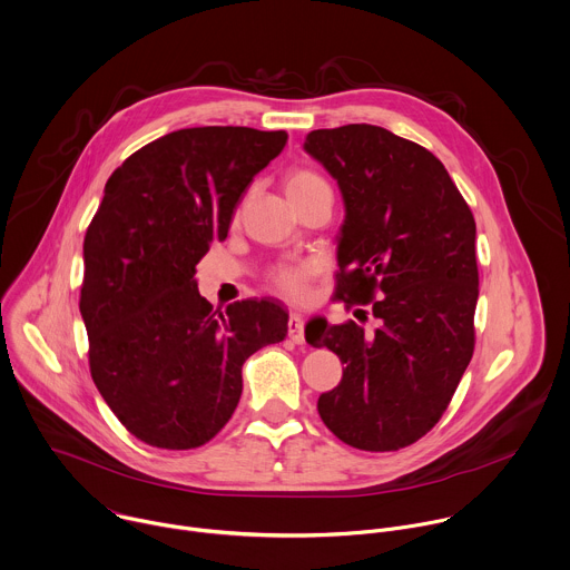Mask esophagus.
I'll return each mask as SVG.
<instances>
[{"mask_svg": "<svg viewBox=\"0 0 570 570\" xmlns=\"http://www.w3.org/2000/svg\"><path fill=\"white\" fill-rule=\"evenodd\" d=\"M288 337L295 344H304V320L299 313H291L288 317Z\"/></svg>", "mask_w": 570, "mask_h": 570, "instance_id": "1", "label": "esophagus"}]
</instances>
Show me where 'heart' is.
Masks as SVG:
<instances>
[{
  "instance_id": "b5f03b06",
  "label": "heart",
  "mask_w": 570,
  "mask_h": 570,
  "mask_svg": "<svg viewBox=\"0 0 570 570\" xmlns=\"http://www.w3.org/2000/svg\"><path fill=\"white\" fill-rule=\"evenodd\" d=\"M326 184L315 170H308V168H295L286 175V195L288 199L311 190V188H317ZM317 275V264L311 262V259H291V262H282L277 264L271 273H268V282L271 286L288 297V299H304L308 288H311V282L313 277Z\"/></svg>"
}]
</instances>
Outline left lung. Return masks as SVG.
Instances as JSON below:
<instances>
[{"label":"left lung","mask_w":570,"mask_h":570,"mask_svg":"<svg viewBox=\"0 0 570 570\" xmlns=\"http://www.w3.org/2000/svg\"><path fill=\"white\" fill-rule=\"evenodd\" d=\"M304 148L346 206L333 299L377 320L373 333L353 320L306 326L344 364L317 411L353 449L400 451L440 422L475 351V217L431 150L382 126L320 128Z\"/></svg>","instance_id":"left-lung-1"}]
</instances>
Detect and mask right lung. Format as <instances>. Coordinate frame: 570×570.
<instances>
[{"label": "right lung", "mask_w": 570, "mask_h": 570, "mask_svg": "<svg viewBox=\"0 0 570 570\" xmlns=\"http://www.w3.org/2000/svg\"><path fill=\"white\" fill-rule=\"evenodd\" d=\"M286 139L246 126L181 128L106 181L83 237L79 311L97 391L148 446L213 440L237 409L244 362L288 333L277 299L213 311L195 282V264L226 239L246 186Z\"/></svg>", "instance_id": "obj_1"}]
</instances>
